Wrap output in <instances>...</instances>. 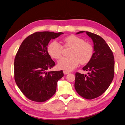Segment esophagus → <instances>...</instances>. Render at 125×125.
<instances>
[{"label": "esophagus", "instance_id": "34e87169", "mask_svg": "<svg viewBox=\"0 0 125 125\" xmlns=\"http://www.w3.org/2000/svg\"><path fill=\"white\" fill-rule=\"evenodd\" d=\"M63 74H64L65 75H67V74H68L69 73H70L68 71H63Z\"/></svg>", "mask_w": 125, "mask_h": 125}]
</instances>
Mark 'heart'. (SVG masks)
Instances as JSON below:
<instances>
[{
	"mask_svg": "<svg viewBox=\"0 0 125 125\" xmlns=\"http://www.w3.org/2000/svg\"><path fill=\"white\" fill-rule=\"evenodd\" d=\"M64 46L71 48L69 52L70 57H63L58 62V67L61 70L71 71L78 65L87 64L90 62L94 54V49L90 43L85 42L82 38L71 35L63 39ZM63 47L55 41L50 43L48 52L55 59L62 57Z\"/></svg>",
	"mask_w": 125,
	"mask_h": 125,
	"instance_id": "heart-1",
	"label": "heart"
}]
</instances>
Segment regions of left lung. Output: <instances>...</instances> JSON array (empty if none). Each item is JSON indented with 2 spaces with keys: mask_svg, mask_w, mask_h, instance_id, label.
<instances>
[{
  "mask_svg": "<svg viewBox=\"0 0 125 125\" xmlns=\"http://www.w3.org/2000/svg\"><path fill=\"white\" fill-rule=\"evenodd\" d=\"M84 32L79 31L77 34ZM86 34L93 41L94 53L90 62L83 67V70L88 72V74L75 73L74 87L82 97L92 99L102 95L111 83L115 74V59L103 38L89 31Z\"/></svg>",
  "mask_w": 125,
  "mask_h": 125,
  "instance_id": "left-lung-1",
  "label": "left lung"
}]
</instances>
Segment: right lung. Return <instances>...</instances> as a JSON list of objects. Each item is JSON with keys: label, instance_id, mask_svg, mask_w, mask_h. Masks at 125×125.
<instances>
[{"label": "right lung", "instance_id": "obj_1", "mask_svg": "<svg viewBox=\"0 0 125 125\" xmlns=\"http://www.w3.org/2000/svg\"><path fill=\"white\" fill-rule=\"evenodd\" d=\"M62 32H36L22 42L14 59V79L18 87L27 98L43 102L55 94L58 80L63 76L62 71L46 72L54 67L48 52L51 39Z\"/></svg>", "mask_w": 125, "mask_h": 125}]
</instances>
